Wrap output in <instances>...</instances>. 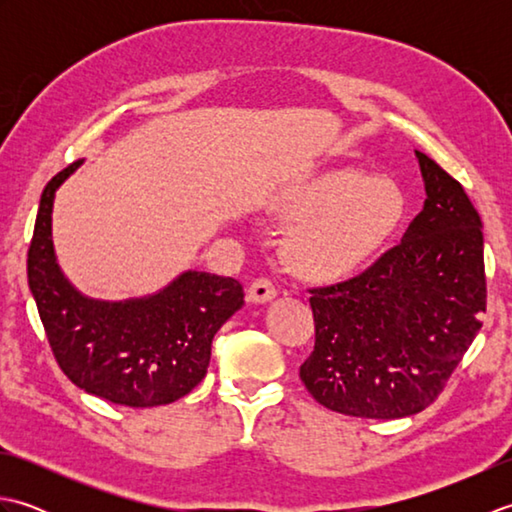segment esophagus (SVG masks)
Returning a JSON list of instances; mask_svg holds the SVG:
<instances>
[{
  "instance_id": "esophagus-1",
  "label": "esophagus",
  "mask_w": 512,
  "mask_h": 512,
  "mask_svg": "<svg viewBox=\"0 0 512 512\" xmlns=\"http://www.w3.org/2000/svg\"><path fill=\"white\" fill-rule=\"evenodd\" d=\"M275 295H277V290L273 286V281L266 279V277H259L248 286L246 299L250 303H268V301L275 299Z\"/></svg>"
}]
</instances>
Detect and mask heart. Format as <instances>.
Masks as SVG:
<instances>
[{"instance_id":"obj_1","label":"heart","mask_w":512,"mask_h":512,"mask_svg":"<svg viewBox=\"0 0 512 512\" xmlns=\"http://www.w3.org/2000/svg\"><path fill=\"white\" fill-rule=\"evenodd\" d=\"M275 213L292 224L281 244L290 273L336 284L361 273L387 246L405 220L407 200L387 178L332 169L286 191Z\"/></svg>"}]
</instances>
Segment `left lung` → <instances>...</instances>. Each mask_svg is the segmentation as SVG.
I'll use <instances>...</instances> for the list:
<instances>
[{
	"label": "left lung",
	"instance_id": "8db88e82",
	"mask_svg": "<svg viewBox=\"0 0 512 512\" xmlns=\"http://www.w3.org/2000/svg\"><path fill=\"white\" fill-rule=\"evenodd\" d=\"M422 211L365 273L312 288L314 350L299 376L323 407L394 420L427 409L482 328L484 235L462 184L416 151Z\"/></svg>",
	"mask_w": 512,
	"mask_h": 512
}]
</instances>
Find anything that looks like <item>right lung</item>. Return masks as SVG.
Instances as JSON below:
<instances>
[{"label":"right lung","instance_id":"right-lung-1","mask_svg":"<svg viewBox=\"0 0 512 512\" xmlns=\"http://www.w3.org/2000/svg\"><path fill=\"white\" fill-rule=\"evenodd\" d=\"M81 162L46 184L28 248V286L50 350L88 394L134 409L169 405L206 376L213 336L244 306V288L233 277L187 270L143 299L81 295L61 273L52 246L54 193Z\"/></svg>","mask_w":512,"mask_h":512}]
</instances>
